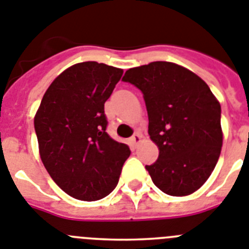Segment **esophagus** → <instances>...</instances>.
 Here are the masks:
<instances>
[{
  "label": "esophagus",
  "instance_id": "1",
  "mask_svg": "<svg viewBox=\"0 0 249 249\" xmlns=\"http://www.w3.org/2000/svg\"><path fill=\"white\" fill-rule=\"evenodd\" d=\"M140 139H142V135H140L139 133H135L133 135V137L130 138V142H131V144H133V146H135L138 144V142H140Z\"/></svg>",
  "mask_w": 249,
  "mask_h": 249
}]
</instances>
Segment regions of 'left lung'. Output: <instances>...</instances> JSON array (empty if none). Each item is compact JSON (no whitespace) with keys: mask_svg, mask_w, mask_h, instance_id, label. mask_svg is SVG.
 I'll return each instance as SVG.
<instances>
[{"mask_svg":"<svg viewBox=\"0 0 249 249\" xmlns=\"http://www.w3.org/2000/svg\"><path fill=\"white\" fill-rule=\"evenodd\" d=\"M123 81L137 86L145 101L148 133L159 148L158 160L145 165L153 183L169 196L194 193L214 170L223 142L220 104L209 86L166 61L129 69Z\"/></svg>","mask_w":249,"mask_h":249,"instance_id":"1","label":"left lung"}]
</instances>
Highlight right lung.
<instances>
[{
    "mask_svg": "<svg viewBox=\"0 0 249 249\" xmlns=\"http://www.w3.org/2000/svg\"><path fill=\"white\" fill-rule=\"evenodd\" d=\"M122 75V69L96 61L72 65L49 86L35 115L41 160L75 199L109 196L130 155L126 144L107 133L104 111Z\"/></svg>",
    "mask_w": 249,
    "mask_h": 249,
    "instance_id": "right-lung-1",
    "label": "right lung"
}]
</instances>
